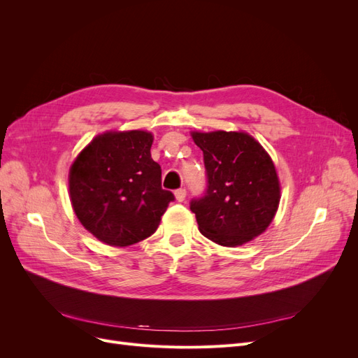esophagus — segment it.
Instances as JSON below:
<instances>
[{"label": "esophagus", "instance_id": "esophagus-1", "mask_svg": "<svg viewBox=\"0 0 358 358\" xmlns=\"http://www.w3.org/2000/svg\"><path fill=\"white\" fill-rule=\"evenodd\" d=\"M175 197H176L178 201H183V200L187 199V189H183V188L176 189V191H175Z\"/></svg>", "mask_w": 358, "mask_h": 358}]
</instances>
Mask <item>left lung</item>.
Returning a JSON list of instances; mask_svg holds the SVG:
<instances>
[{"mask_svg": "<svg viewBox=\"0 0 358 358\" xmlns=\"http://www.w3.org/2000/svg\"><path fill=\"white\" fill-rule=\"evenodd\" d=\"M203 150L206 191L192 199L199 230L222 246H239L272 222L280 199L272 158L246 133H192Z\"/></svg>", "mask_w": 358, "mask_h": 358, "instance_id": "left-lung-1", "label": "left lung"}]
</instances>
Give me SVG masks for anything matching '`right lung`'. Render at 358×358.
<instances>
[{
    "label": "right lung",
    "instance_id": "1",
    "mask_svg": "<svg viewBox=\"0 0 358 358\" xmlns=\"http://www.w3.org/2000/svg\"><path fill=\"white\" fill-rule=\"evenodd\" d=\"M148 131L96 136L70 169L76 216L96 239L129 246L154 234L175 196L161 188V167L150 157Z\"/></svg>",
    "mask_w": 358,
    "mask_h": 358
}]
</instances>
